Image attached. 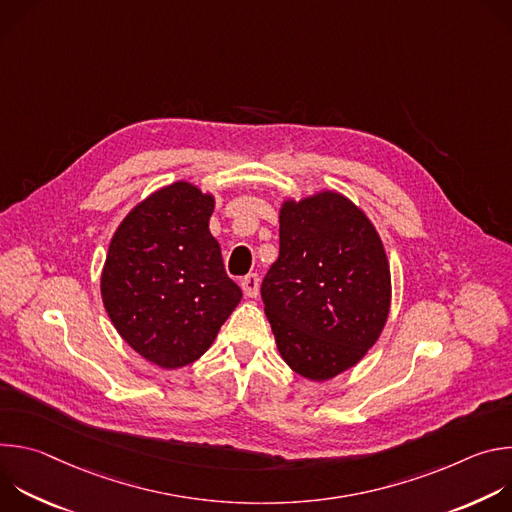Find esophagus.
<instances>
[{
  "label": "esophagus",
  "mask_w": 512,
  "mask_h": 512,
  "mask_svg": "<svg viewBox=\"0 0 512 512\" xmlns=\"http://www.w3.org/2000/svg\"><path fill=\"white\" fill-rule=\"evenodd\" d=\"M241 287L245 291L247 298H257L259 294V275L257 273H249L241 279Z\"/></svg>",
  "instance_id": "34e87169"
}]
</instances>
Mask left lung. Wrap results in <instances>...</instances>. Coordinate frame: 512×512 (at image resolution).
Masks as SVG:
<instances>
[{
	"instance_id": "8db88e82",
	"label": "left lung",
	"mask_w": 512,
	"mask_h": 512,
	"mask_svg": "<svg viewBox=\"0 0 512 512\" xmlns=\"http://www.w3.org/2000/svg\"><path fill=\"white\" fill-rule=\"evenodd\" d=\"M261 298L291 371L328 381L369 352L391 308V271L373 223L334 190L285 200L279 257Z\"/></svg>"
}]
</instances>
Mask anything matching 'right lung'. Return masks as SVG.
Segmentation results:
<instances>
[{
  "label": "right lung",
  "mask_w": 512,
  "mask_h": 512,
  "mask_svg": "<svg viewBox=\"0 0 512 512\" xmlns=\"http://www.w3.org/2000/svg\"><path fill=\"white\" fill-rule=\"evenodd\" d=\"M212 210L214 196L190 182L156 190L117 227L101 273L119 336L168 371L198 360L243 298L210 235Z\"/></svg>",
  "instance_id": "add662e5"
}]
</instances>
